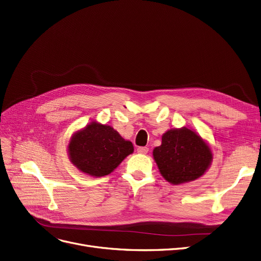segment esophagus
Masks as SVG:
<instances>
[{
  "label": "esophagus",
  "instance_id": "esophagus-1",
  "mask_svg": "<svg viewBox=\"0 0 261 261\" xmlns=\"http://www.w3.org/2000/svg\"><path fill=\"white\" fill-rule=\"evenodd\" d=\"M148 148H147V147H139L138 148V152L139 153H141V154H146L147 152H148Z\"/></svg>",
  "mask_w": 261,
  "mask_h": 261
}]
</instances>
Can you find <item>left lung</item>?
<instances>
[{
	"label": "left lung",
	"mask_w": 261,
	"mask_h": 261,
	"mask_svg": "<svg viewBox=\"0 0 261 261\" xmlns=\"http://www.w3.org/2000/svg\"><path fill=\"white\" fill-rule=\"evenodd\" d=\"M159 172L171 185L191 182L208 171L212 163L209 144L193 129H169L152 151Z\"/></svg>",
	"instance_id": "8db88e82"
}]
</instances>
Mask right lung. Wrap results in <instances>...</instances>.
<instances>
[{
  "instance_id": "obj_1",
  "label": "right lung",
  "mask_w": 261,
  "mask_h": 261,
  "mask_svg": "<svg viewBox=\"0 0 261 261\" xmlns=\"http://www.w3.org/2000/svg\"><path fill=\"white\" fill-rule=\"evenodd\" d=\"M133 151L130 141L124 140L110 124L96 120L75 131L67 146L70 162L81 173L96 178L114 172Z\"/></svg>"
}]
</instances>
